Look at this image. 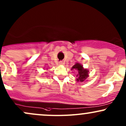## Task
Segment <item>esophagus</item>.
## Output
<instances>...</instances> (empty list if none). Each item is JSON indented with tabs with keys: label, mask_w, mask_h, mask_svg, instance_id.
<instances>
[{
	"label": "esophagus",
	"mask_w": 126,
	"mask_h": 126,
	"mask_svg": "<svg viewBox=\"0 0 126 126\" xmlns=\"http://www.w3.org/2000/svg\"><path fill=\"white\" fill-rule=\"evenodd\" d=\"M64 64V63L63 61H61V62H59V64L60 65H63Z\"/></svg>",
	"instance_id": "1"
}]
</instances>
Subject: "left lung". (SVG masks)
<instances>
[{
    "label": "left lung",
    "instance_id": "left-lung-1",
    "mask_svg": "<svg viewBox=\"0 0 126 126\" xmlns=\"http://www.w3.org/2000/svg\"><path fill=\"white\" fill-rule=\"evenodd\" d=\"M75 69L78 70V74L76 75L77 77V81H80L83 82L86 80L88 77H89V70L87 69H84L83 68V66L81 64L79 63H76V64L73 66L71 70Z\"/></svg>",
    "mask_w": 126,
    "mask_h": 126
}]
</instances>
